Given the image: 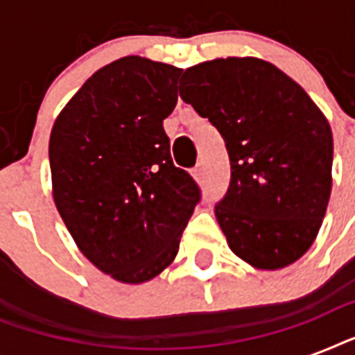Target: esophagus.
<instances>
[{
  "label": "esophagus",
  "mask_w": 355,
  "mask_h": 355,
  "mask_svg": "<svg viewBox=\"0 0 355 355\" xmlns=\"http://www.w3.org/2000/svg\"><path fill=\"white\" fill-rule=\"evenodd\" d=\"M193 178L197 182H202L205 180V162H199L193 169Z\"/></svg>",
  "instance_id": "1"
}]
</instances>
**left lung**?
Returning <instances> with one entry per match:
<instances>
[{"label": "left lung", "mask_w": 355, "mask_h": 355, "mask_svg": "<svg viewBox=\"0 0 355 355\" xmlns=\"http://www.w3.org/2000/svg\"><path fill=\"white\" fill-rule=\"evenodd\" d=\"M180 97L221 132L232 178L216 217L230 250L284 269L313 245L331 193L330 123L302 86L256 57L184 71Z\"/></svg>", "instance_id": "obj_1"}]
</instances>
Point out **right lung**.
<instances>
[{
    "label": "right lung",
    "instance_id": "1",
    "mask_svg": "<svg viewBox=\"0 0 355 355\" xmlns=\"http://www.w3.org/2000/svg\"><path fill=\"white\" fill-rule=\"evenodd\" d=\"M182 69L130 55L80 86L49 136L53 200L86 258L121 284L171 265L199 202L195 180L171 160L164 119Z\"/></svg>",
    "mask_w": 355,
    "mask_h": 355
}]
</instances>
